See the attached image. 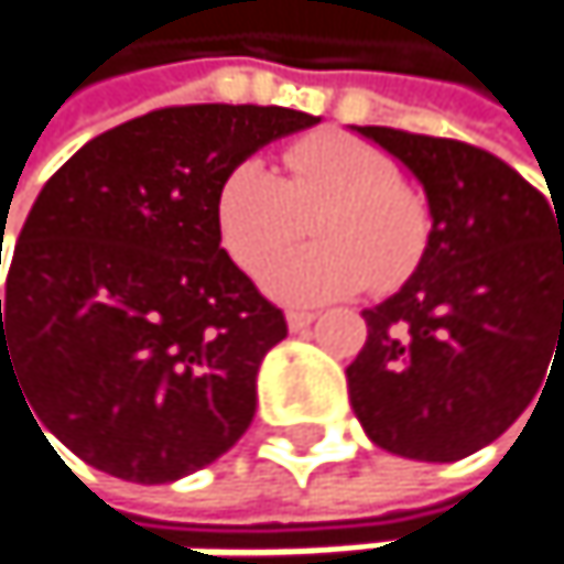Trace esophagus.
<instances>
[{"instance_id": "obj_1", "label": "esophagus", "mask_w": 564, "mask_h": 564, "mask_svg": "<svg viewBox=\"0 0 564 564\" xmlns=\"http://www.w3.org/2000/svg\"><path fill=\"white\" fill-rule=\"evenodd\" d=\"M313 319H316V313H310V310H286V326H290L293 333L306 329Z\"/></svg>"}]
</instances>
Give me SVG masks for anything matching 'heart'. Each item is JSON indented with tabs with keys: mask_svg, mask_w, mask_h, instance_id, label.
<instances>
[{
	"mask_svg": "<svg viewBox=\"0 0 564 564\" xmlns=\"http://www.w3.org/2000/svg\"><path fill=\"white\" fill-rule=\"evenodd\" d=\"M283 178L261 160H238L215 195V225L228 258L254 274L315 210L319 246L274 259L261 283L286 303H326L362 286L394 290L427 251L431 212L401 182L386 150L339 130L300 137L283 150Z\"/></svg>",
	"mask_w": 564,
	"mask_h": 564,
	"instance_id": "heart-1",
	"label": "heart"
}]
</instances>
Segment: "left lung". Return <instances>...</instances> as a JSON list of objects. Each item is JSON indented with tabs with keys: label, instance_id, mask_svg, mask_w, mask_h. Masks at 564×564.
<instances>
[{
	"label": "left lung",
	"instance_id": "8db88e82",
	"mask_svg": "<svg viewBox=\"0 0 564 564\" xmlns=\"http://www.w3.org/2000/svg\"><path fill=\"white\" fill-rule=\"evenodd\" d=\"M359 133L414 172L434 225L417 271L362 313L349 401L382 451L451 464L497 441L564 356V218L480 147Z\"/></svg>",
	"mask_w": 564,
	"mask_h": 564
}]
</instances>
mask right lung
<instances>
[{
  "instance_id": "add662e5",
  "label": "right lung",
  "mask_w": 564,
  "mask_h": 564,
  "mask_svg": "<svg viewBox=\"0 0 564 564\" xmlns=\"http://www.w3.org/2000/svg\"><path fill=\"white\" fill-rule=\"evenodd\" d=\"M313 123L258 104L163 107L45 182L0 300V382H22L80 460L172 484L248 431L286 319L225 254L215 195L238 160Z\"/></svg>"
}]
</instances>
